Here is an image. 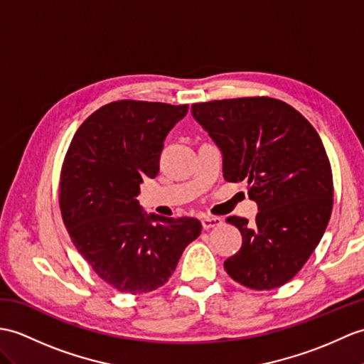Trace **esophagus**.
Masks as SVG:
<instances>
[{"mask_svg": "<svg viewBox=\"0 0 364 364\" xmlns=\"http://www.w3.org/2000/svg\"><path fill=\"white\" fill-rule=\"evenodd\" d=\"M223 223V220L220 217H213V215H205L201 218V226L203 230H210V228L220 226Z\"/></svg>", "mask_w": 364, "mask_h": 364, "instance_id": "1", "label": "esophagus"}]
</instances>
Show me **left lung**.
<instances>
[{
    "mask_svg": "<svg viewBox=\"0 0 364 364\" xmlns=\"http://www.w3.org/2000/svg\"><path fill=\"white\" fill-rule=\"evenodd\" d=\"M192 116L220 149L225 180L247 181L259 209L252 223L226 218L243 240L225 260L226 273L248 289H277L309 260L332 214L323 141L299 112L272 97L193 104Z\"/></svg>",
    "mask_w": 364,
    "mask_h": 364,
    "instance_id": "8db88e82",
    "label": "left lung"
}]
</instances>
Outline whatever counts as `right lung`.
Instances as JSON below:
<instances>
[{"instance_id":"obj_1","label":"right lung","mask_w":364,"mask_h":364,"mask_svg":"<svg viewBox=\"0 0 364 364\" xmlns=\"http://www.w3.org/2000/svg\"><path fill=\"white\" fill-rule=\"evenodd\" d=\"M188 105L116 100L83 122L66 151L60 209L74 247L100 279L122 293L164 285L184 248L201 232L197 218L144 213L142 178H155L167 133Z\"/></svg>"}]
</instances>
